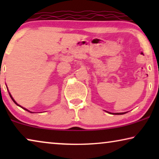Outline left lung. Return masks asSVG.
<instances>
[{
  "instance_id": "obj_1",
  "label": "left lung",
  "mask_w": 159,
  "mask_h": 159,
  "mask_svg": "<svg viewBox=\"0 0 159 159\" xmlns=\"http://www.w3.org/2000/svg\"><path fill=\"white\" fill-rule=\"evenodd\" d=\"M108 113L111 114V113H110V112H108ZM126 114V112H125V113H112V114H115V115H121V114Z\"/></svg>"
}]
</instances>
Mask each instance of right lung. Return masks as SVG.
I'll use <instances>...</instances> for the list:
<instances>
[{"mask_svg":"<svg viewBox=\"0 0 159 159\" xmlns=\"http://www.w3.org/2000/svg\"><path fill=\"white\" fill-rule=\"evenodd\" d=\"M9 95H10L11 98V99H12V101H14V103H16L17 106H20V107H21V106H19V104H18V103H17L16 101H14V98H12V96H11V94H10V93H9ZM21 108H24V109H25V110H26V111H29V112H30V113H32V112H31V111H28L27 109H26V108H23V107H21Z\"/></svg>","mask_w":159,"mask_h":159,"instance_id":"add662e5","label":"right lung"}]
</instances>
